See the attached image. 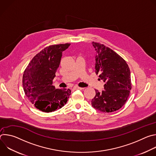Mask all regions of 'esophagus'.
I'll list each match as a JSON object with an SVG mask.
<instances>
[{
  "label": "esophagus",
  "mask_w": 156,
  "mask_h": 156,
  "mask_svg": "<svg viewBox=\"0 0 156 156\" xmlns=\"http://www.w3.org/2000/svg\"><path fill=\"white\" fill-rule=\"evenodd\" d=\"M74 90H84V87H79V86H74L73 87Z\"/></svg>",
  "instance_id": "1"
}]
</instances>
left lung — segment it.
Here are the masks:
<instances>
[{
	"label": "left lung",
	"mask_w": 156,
	"mask_h": 156,
	"mask_svg": "<svg viewBox=\"0 0 156 156\" xmlns=\"http://www.w3.org/2000/svg\"><path fill=\"white\" fill-rule=\"evenodd\" d=\"M96 55L95 72L105 82L101 93L96 91L92 106L102 112L118 110L126 103L131 90V75L126 61L112 49L93 42Z\"/></svg>",
	"instance_id": "1"
}]
</instances>
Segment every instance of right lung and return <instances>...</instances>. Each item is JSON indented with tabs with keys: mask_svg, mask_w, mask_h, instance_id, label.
<instances>
[{
	"mask_svg": "<svg viewBox=\"0 0 156 156\" xmlns=\"http://www.w3.org/2000/svg\"><path fill=\"white\" fill-rule=\"evenodd\" d=\"M70 44H59L46 47L30 61L23 75V90L28 100L44 112H52L68 101L71 91L55 89L52 81L58 68L62 52Z\"/></svg>",
	"mask_w": 156,
	"mask_h": 156,
	"instance_id": "add662e5",
	"label": "right lung"
}]
</instances>
